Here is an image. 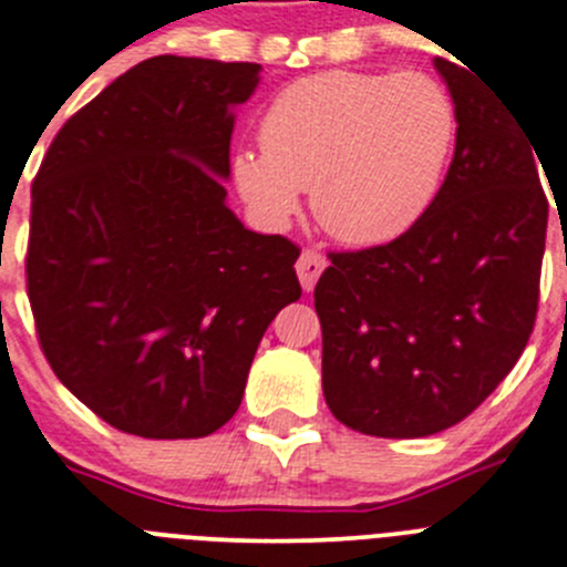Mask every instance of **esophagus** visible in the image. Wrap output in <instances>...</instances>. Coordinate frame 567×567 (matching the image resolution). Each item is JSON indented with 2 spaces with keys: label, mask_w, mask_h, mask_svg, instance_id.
<instances>
[{
  "label": "esophagus",
  "mask_w": 567,
  "mask_h": 567,
  "mask_svg": "<svg viewBox=\"0 0 567 567\" xmlns=\"http://www.w3.org/2000/svg\"><path fill=\"white\" fill-rule=\"evenodd\" d=\"M323 268H327V257H323L321 251H312V249L301 251L299 262H296V274H299V282L307 293L316 288V282H318V277L323 274Z\"/></svg>",
  "instance_id": "esophagus-1"
}]
</instances>
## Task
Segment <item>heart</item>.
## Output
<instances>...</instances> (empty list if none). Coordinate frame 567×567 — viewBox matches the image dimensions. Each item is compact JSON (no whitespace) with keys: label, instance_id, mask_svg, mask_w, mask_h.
I'll return each instance as SVG.
<instances>
[{"label":"heart","instance_id":"1","mask_svg":"<svg viewBox=\"0 0 567 567\" xmlns=\"http://www.w3.org/2000/svg\"><path fill=\"white\" fill-rule=\"evenodd\" d=\"M460 113L423 71H321L277 93L260 121L262 150L229 161L235 190L266 227H285L310 188L332 238L382 246L430 210L452 163Z\"/></svg>","mask_w":567,"mask_h":567}]
</instances>
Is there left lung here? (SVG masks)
I'll return each instance as SVG.
<instances>
[{"mask_svg": "<svg viewBox=\"0 0 567 567\" xmlns=\"http://www.w3.org/2000/svg\"><path fill=\"white\" fill-rule=\"evenodd\" d=\"M460 113L454 161L404 235L332 251L316 285L329 410L373 437H426L476 410L524 354L548 202L518 113L435 58Z\"/></svg>", "mask_w": 567, "mask_h": 567, "instance_id": "obj_1", "label": "left lung"}]
</instances>
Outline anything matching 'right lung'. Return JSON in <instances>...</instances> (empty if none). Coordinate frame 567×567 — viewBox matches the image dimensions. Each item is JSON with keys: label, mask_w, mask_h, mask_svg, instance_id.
<instances>
[{"label": "right lung", "mask_w": 567, "mask_h": 567, "mask_svg": "<svg viewBox=\"0 0 567 567\" xmlns=\"http://www.w3.org/2000/svg\"><path fill=\"white\" fill-rule=\"evenodd\" d=\"M257 82V63L144 60L65 121L32 183L38 340L126 435L221 430L268 323L301 296L299 246L227 207L235 107Z\"/></svg>", "instance_id": "add662e5"}]
</instances>
